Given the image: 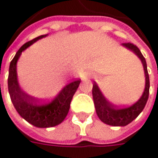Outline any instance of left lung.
Here are the masks:
<instances>
[{"label": "left lung", "instance_id": "1", "mask_svg": "<svg viewBox=\"0 0 158 158\" xmlns=\"http://www.w3.org/2000/svg\"><path fill=\"white\" fill-rule=\"evenodd\" d=\"M122 46L132 51L141 60L144 69L145 88L142 97L134 105L126 108H117L111 105L109 101H107L99 87L98 86V84L94 82L92 88V96H93L96 112L102 122L113 127H125L131 123L135 118H136L137 116L143 112V108L146 106L149 93V77L145 58L143 57L139 48L134 44L123 43Z\"/></svg>", "mask_w": 158, "mask_h": 158}]
</instances>
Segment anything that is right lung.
<instances>
[{
	"label": "right lung",
	"instance_id": "1",
	"mask_svg": "<svg viewBox=\"0 0 158 158\" xmlns=\"http://www.w3.org/2000/svg\"><path fill=\"white\" fill-rule=\"evenodd\" d=\"M46 36L47 34L41 35L29 41L17 51L9 65L8 78L9 96L16 112L30 124L41 128L52 127L63 121L69 111L70 103L73 96L76 93V89L81 82V80L78 79L67 84L52 101L47 103H40L35 100L22 89L17 78V61L21 56L22 52L25 49H27L36 41Z\"/></svg>",
	"mask_w": 158,
	"mask_h": 158
}]
</instances>
